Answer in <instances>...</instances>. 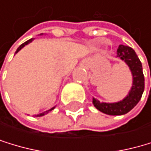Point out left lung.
<instances>
[{"mask_svg": "<svg viewBox=\"0 0 151 151\" xmlns=\"http://www.w3.org/2000/svg\"><path fill=\"white\" fill-rule=\"evenodd\" d=\"M117 56L129 67L133 76V83L128 95L121 101L114 103L100 102L93 97V104L101 112L108 115H123L133 109L139 102L145 88V79L142 64L134 49L121 44L117 50Z\"/></svg>", "mask_w": 151, "mask_h": 151, "instance_id": "left-lung-1", "label": "left lung"}]
</instances>
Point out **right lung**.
<instances>
[{"mask_svg": "<svg viewBox=\"0 0 151 151\" xmlns=\"http://www.w3.org/2000/svg\"><path fill=\"white\" fill-rule=\"evenodd\" d=\"M32 41H33V39H30V40H29V41H27V42H25L24 43H22V44H21V45H20V46H19V47L17 48V52H16V54H17V53L19 52V51H20L21 49H22V48H23V47L25 46V45H27V44H29V42H31ZM54 109H55V107H54V108H52V109H49V110H47V111H44V112H42V113H40V114H38V115H35V116H36V117H42V116H43V115H45V114H47V113L49 112V111H51V110H53Z\"/></svg>", "mask_w": 151, "mask_h": 151, "instance_id": "right-lung-1", "label": "right lung"}]
</instances>
